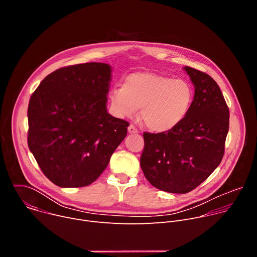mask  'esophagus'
I'll return each instance as SVG.
<instances>
[{
	"mask_svg": "<svg viewBox=\"0 0 257 257\" xmlns=\"http://www.w3.org/2000/svg\"><path fill=\"white\" fill-rule=\"evenodd\" d=\"M128 132L129 133H138V130H137V128L135 127V126H133V125H130L129 127H128Z\"/></svg>",
	"mask_w": 257,
	"mask_h": 257,
	"instance_id": "1",
	"label": "esophagus"
}]
</instances>
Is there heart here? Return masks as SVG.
Masks as SVG:
<instances>
[{
  "mask_svg": "<svg viewBox=\"0 0 257 257\" xmlns=\"http://www.w3.org/2000/svg\"><path fill=\"white\" fill-rule=\"evenodd\" d=\"M193 100L191 85L183 79L152 72L128 75L122 86L109 92L113 112L118 117H140L150 130L167 132L176 128L188 115Z\"/></svg>",
  "mask_w": 257,
  "mask_h": 257,
  "instance_id": "b5f03b06",
  "label": "heart"
}]
</instances>
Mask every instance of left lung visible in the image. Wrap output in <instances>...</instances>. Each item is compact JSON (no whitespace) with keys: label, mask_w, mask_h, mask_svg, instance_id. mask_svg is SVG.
Here are the masks:
<instances>
[{"label":"left lung","mask_w":257,"mask_h":257,"mask_svg":"<svg viewBox=\"0 0 257 257\" xmlns=\"http://www.w3.org/2000/svg\"><path fill=\"white\" fill-rule=\"evenodd\" d=\"M194 85L186 118L158 134L144 132L140 167L151 184L165 192L187 193L222 162L229 131V108L216 82L206 73L183 68Z\"/></svg>","instance_id":"left-lung-1"}]
</instances>
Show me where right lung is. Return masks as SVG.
I'll return each instance as SVG.
<instances>
[{
    "label": "right lung",
    "instance_id": "right-lung-1",
    "mask_svg": "<svg viewBox=\"0 0 257 257\" xmlns=\"http://www.w3.org/2000/svg\"><path fill=\"white\" fill-rule=\"evenodd\" d=\"M112 67L85 63L48 75L28 104V148L54 184L94 182L127 135L129 123L107 113Z\"/></svg>",
    "mask_w": 257,
    "mask_h": 257
}]
</instances>
